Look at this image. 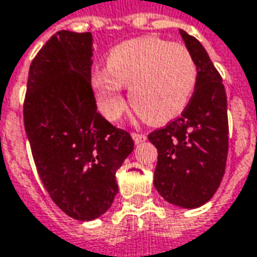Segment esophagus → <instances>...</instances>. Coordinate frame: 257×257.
Returning a JSON list of instances; mask_svg holds the SVG:
<instances>
[{"instance_id": "1", "label": "esophagus", "mask_w": 257, "mask_h": 257, "mask_svg": "<svg viewBox=\"0 0 257 257\" xmlns=\"http://www.w3.org/2000/svg\"><path fill=\"white\" fill-rule=\"evenodd\" d=\"M132 138L135 140V143L138 145V143H142V142H145L146 140V135H143V133H133L132 135Z\"/></svg>"}]
</instances>
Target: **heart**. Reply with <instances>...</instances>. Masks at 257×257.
<instances>
[{
	"label": "heart",
	"instance_id": "obj_1",
	"mask_svg": "<svg viewBox=\"0 0 257 257\" xmlns=\"http://www.w3.org/2000/svg\"><path fill=\"white\" fill-rule=\"evenodd\" d=\"M101 112L117 119L127 108L122 86L130 87L133 106L145 119L162 124L175 118L190 102L197 65L183 45L159 38H138L112 48L106 68L92 76Z\"/></svg>",
	"mask_w": 257,
	"mask_h": 257
}]
</instances>
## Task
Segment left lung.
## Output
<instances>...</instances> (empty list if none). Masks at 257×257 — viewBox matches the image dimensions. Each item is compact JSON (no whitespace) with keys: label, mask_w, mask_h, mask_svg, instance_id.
Returning a JSON list of instances; mask_svg holds the SVG:
<instances>
[{"label":"left lung","mask_w":257,"mask_h":257,"mask_svg":"<svg viewBox=\"0 0 257 257\" xmlns=\"http://www.w3.org/2000/svg\"><path fill=\"white\" fill-rule=\"evenodd\" d=\"M180 35L197 65V83L181 117L148 138L158 149V193L168 203L194 209L211 200L225 173L227 95L206 49L181 29Z\"/></svg>","instance_id":"obj_1"}]
</instances>
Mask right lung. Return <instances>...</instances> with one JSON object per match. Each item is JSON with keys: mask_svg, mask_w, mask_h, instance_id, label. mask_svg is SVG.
<instances>
[{"mask_svg": "<svg viewBox=\"0 0 257 257\" xmlns=\"http://www.w3.org/2000/svg\"><path fill=\"white\" fill-rule=\"evenodd\" d=\"M92 33L60 30L29 68L25 130L38 174L68 216L92 221L118 193L115 173L135 142L96 111Z\"/></svg>", "mask_w": 257, "mask_h": 257, "instance_id": "right-lung-1", "label": "right lung"}]
</instances>
